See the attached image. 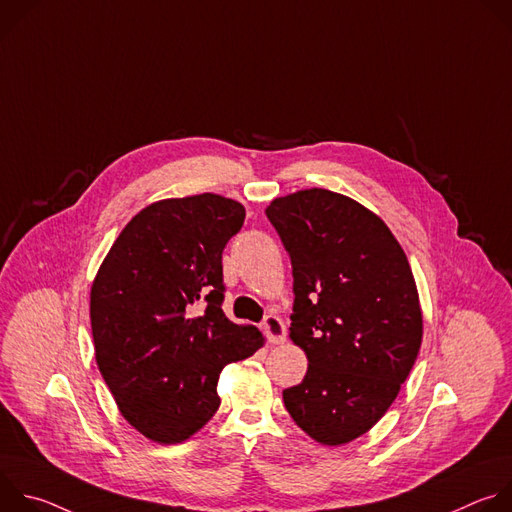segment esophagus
<instances>
[{
	"label": "esophagus",
	"instance_id": "1",
	"mask_svg": "<svg viewBox=\"0 0 512 512\" xmlns=\"http://www.w3.org/2000/svg\"><path fill=\"white\" fill-rule=\"evenodd\" d=\"M263 330H265L271 344H281L285 340V324L275 314H267L263 318Z\"/></svg>",
	"mask_w": 512,
	"mask_h": 512
}]
</instances>
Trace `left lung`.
<instances>
[{"label":"left lung","mask_w":512,"mask_h":512,"mask_svg":"<svg viewBox=\"0 0 512 512\" xmlns=\"http://www.w3.org/2000/svg\"><path fill=\"white\" fill-rule=\"evenodd\" d=\"M265 214L291 259L289 338L308 356L285 409L316 442L348 444L387 413L417 358L409 261L377 214L324 188L275 198Z\"/></svg>","instance_id":"obj_1"}]
</instances>
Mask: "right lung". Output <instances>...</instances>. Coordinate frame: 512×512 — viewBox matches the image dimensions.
Masks as SVG:
<instances>
[{
  "instance_id": "1",
  "label": "right lung",
  "mask_w": 512,
  "mask_h": 512,
  "mask_svg": "<svg viewBox=\"0 0 512 512\" xmlns=\"http://www.w3.org/2000/svg\"><path fill=\"white\" fill-rule=\"evenodd\" d=\"M243 221V204L218 194L154 202L93 281L99 371L123 417L154 442L196 433L221 405V371L263 346L255 326L223 312V251Z\"/></svg>"
}]
</instances>
